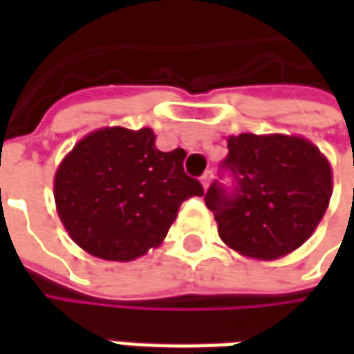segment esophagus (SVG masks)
Instances as JSON below:
<instances>
[{"mask_svg":"<svg viewBox=\"0 0 354 354\" xmlns=\"http://www.w3.org/2000/svg\"><path fill=\"white\" fill-rule=\"evenodd\" d=\"M212 178H214V172H212V170H207V172L203 174L201 182H203V185H205V189L210 187V184H212Z\"/></svg>","mask_w":354,"mask_h":354,"instance_id":"obj_1","label":"esophagus"}]
</instances>
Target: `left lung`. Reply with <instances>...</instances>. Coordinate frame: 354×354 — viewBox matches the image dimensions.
<instances>
[{"label":"left lung","instance_id":"left-lung-1","mask_svg":"<svg viewBox=\"0 0 354 354\" xmlns=\"http://www.w3.org/2000/svg\"><path fill=\"white\" fill-rule=\"evenodd\" d=\"M223 167L237 192L218 184L205 195L218 235L235 252L252 260H277L311 237L326 212L334 187L326 155L297 134L227 136Z\"/></svg>","mask_w":354,"mask_h":354}]
</instances>
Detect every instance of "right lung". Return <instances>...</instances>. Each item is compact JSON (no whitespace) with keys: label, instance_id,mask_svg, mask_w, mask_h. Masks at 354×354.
I'll return each instance as SVG.
<instances>
[{"label":"right lung","instance_id":"obj_1","mask_svg":"<svg viewBox=\"0 0 354 354\" xmlns=\"http://www.w3.org/2000/svg\"><path fill=\"white\" fill-rule=\"evenodd\" d=\"M185 151L155 147L149 127H102L73 146L55 172V205L75 245L94 258L132 261L161 245L180 205L203 197L184 172Z\"/></svg>","mask_w":354,"mask_h":354}]
</instances>
